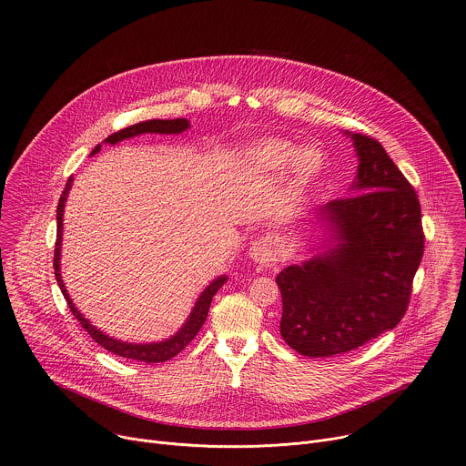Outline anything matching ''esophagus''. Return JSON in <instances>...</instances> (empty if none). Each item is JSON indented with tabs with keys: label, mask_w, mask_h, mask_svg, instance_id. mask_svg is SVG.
Instances as JSON below:
<instances>
[{
	"label": "esophagus",
	"mask_w": 466,
	"mask_h": 466,
	"mask_svg": "<svg viewBox=\"0 0 466 466\" xmlns=\"http://www.w3.org/2000/svg\"><path fill=\"white\" fill-rule=\"evenodd\" d=\"M250 258L261 265V267H274L276 261H278V250H276V243L270 239V238H263V239H258L250 245V250H248Z\"/></svg>",
	"instance_id": "1"
}]
</instances>
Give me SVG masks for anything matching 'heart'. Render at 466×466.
Instances as JSON below:
<instances>
[{
  "mask_svg": "<svg viewBox=\"0 0 466 466\" xmlns=\"http://www.w3.org/2000/svg\"><path fill=\"white\" fill-rule=\"evenodd\" d=\"M250 158L270 173H282L293 164L291 190L304 194L317 184L324 169V158L317 149H304L297 155V149L279 138H270L256 144L250 149Z\"/></svg>",
  "mask_w": 466,
  "mask_h": 466,
  "instance_id": "heart-1",
  "label": "heart"
}]
</instances>
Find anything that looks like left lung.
Segmentation results:
<instances>
[{
	"instance_id": "left-lung-1",
	"label": "left lung",
	"mask_w": 466,
	"mask_h": 466,
	"mask_svg": "<svg viewBox=\"0 0 466 466\" xmlns=\"http://www.w3.org/2000/svg\"><path fill=\"white\" fill-rule=\"evenodd\" d=\"M344 135L359 157L350 196L311 214L324 241L276 278L280 335L313 359L348 353L392 329L407 311L425 247L416 190L378 140Z\"/></svg>"
}]
</instances>
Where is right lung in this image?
<instances>
[{"label":"right lung","mask_w":466,"mask_h":466,"mask_svg":"<svg viewBox=\"0 0 466 466\" xmlns=\"http://www.w3.org/2000/svg\"><path fill=\"white\" fill-rule=\"evenodd\" d=\"M190 127L188 120L187 118H173V120H146V122H138L135 126H129L126 129H120L113 135H109L104 144H118L126 138H133V137H138V135H144V133H160V135H180L184 133L186 129ZM100 151V144L95 147L92 151V155ZM72 182L74 178L70 177L66 187L59 198V205H57V241H56V254H54V270H56V279L57 284L70 306V311L76 315V319L79 320V324L88 331V335L94 339L96 344H100L104 350H107L109 353L113 355H118L122 359H129V360H138V362H146V364H158V362H166L169 359H173L175 355H178L187 344L198 335V331L201 329L205 319H207V313H208V308H210V302H212V297L216 295V291L227 282V276H219L216 279L212 280L203 291L201 295L198 297L188 319L184 322V326L169 339L166 340H160V342H149V344H133V342H124V340H118V339H113L106 333H102L98 328H95L94 324H90V320L76 308L74 300L70 299L66 288H65V282L61 278V243H63V214H65V203L68 199V192L72 188Z\"/></svg>","instance_id":"obj_1"}]
</instances>
